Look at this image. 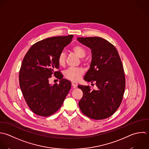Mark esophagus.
I'll use <instances>...</instances> for the list:
<instances>
[{
	"label": "esophagus",
	"mask_w": 149,
	"mask_h": 149,
	"mask_svg": "<svg viewBox=\"0 0 149 149\" xmlns=\"http://www.w3.org/2000/svg\"><path fill=\"white\" fill-rule=\"evenodd\" d=\"M71 84H72V87H73L74 88H77V87L78 86V83H77V82H72Z\"/></svg>",
	"instance_id": "34e87169"
}]
</instances>
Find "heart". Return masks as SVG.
Masks as SVG:
<instances>
[{
  "label": "heart",
  "instance_id": "obj_1",
  "mask_svg": "<svg viewBox=\"0 0 149 149\" xmlns=\"http://www.w3.org/2000/svg\"><path fill=\"white\" fill-rule=\"evenodd\" d=\"M72 51L80 58L85 57L86 55L85 49L81 45H75L72 48ZM57 62L59 65L64 66L65 63V54L64 52H61L58 56ZM84 71L81 68H70L67 70L65 73V77L73 82H77L79 80Z\"/></svg>",
  "mask_w": 149,
  "mask_h": 149
}]
</instances>
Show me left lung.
<instances>
[{"mask_svg": "<svg viewBox=\"0 0 149 149\" xmlns=\"http://www.w3.org/2000/svg\"><path fill=\"white\" fill-rule=\"evenodd\" d=\"M77 39L89 47L92 52L90 68L84 80L95 82L97 87L92 91L89 86H78L84 93L79 107L84 114L92 119L109 118L120 107L125 91V78L120 57L114 46L103 38Z\"/></svg>", "mask_w": 149, "mask_h": 149, "instance_id": "left-lung-1", "label": "left lung"}]
</instances>
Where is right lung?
Instances as JSON below:
<instances>
[{"label": "right lung", "mask_w": 149, "mask_h": 149, "mask_svg": "<svg viewBox=\"0 0 149 149\" xmlns=\"http://www.w3.org/2000/svg\"><path fill=\"white\" fill-rule=\"evenodd\" d=\"M72 35L46 38L33 45L22 60L19 72V86L25 102L35 114L48 117L62 106L71 86V82L59 75L57 58L72 40ZM54 73L59 84H49Z\"/></svg>", "instance_id": "obj_1"}]
</instances>
